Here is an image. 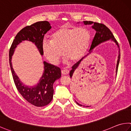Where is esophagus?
<instances>
[{"label": "esophagus", "instance_id": "obj_1", "mask_svg": "<svg viewBox=\"0 0 131 131\" xmlns=\"http://www.w3.org/2000/svg\"><path fill=\"white\" fill-rule=\"evenodd\" d=\"M61 73L63 75H66L69 73V70L68 69H63L61 71Z\"/></svg>", "mask_w": 131, "mask_h": 131}]
</instances>
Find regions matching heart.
<instances>
[{
    "label": "heart",
    "instance_id": "b5f03b06",
    "mask_svg": "<svg viewBox=\"0 0 131 131\" xmlns=\"http://www.w3.org/2000/svg\"><path fill=\"white\" fill-rule=\"evenodd\" d=\"M90 39V33L86 28L62 27L51 35V41H43L42 51L52 63L58 62L62 51L64 54V61L70 59L75 61L84 56L89 47Z\"/></svg>",
    "mask_w": 131,
    "mask_h": 131
}]
</instances>
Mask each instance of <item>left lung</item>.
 Masks as SVG:
<instances>
[{"label": "left lung", "instance_id": "obj_1", "mask_svg": "<svg viewBox=\"0 0 131 131\" xmlns=\"http://www.w3.org/2000/svg\"><path fill=\"white\" fill-rule=\"evenodd\" d=\"M84 23L85 25H93L92 27L93 28L94 30H95L96 32V34L94 35V38L92 41L91 46H90V48L89 50V53L86 56H85L83 58H82L79 61H78L77 63L74 64V65L72 66V69L71 70L70 72V78L72 77L74 72V71L79 66L80 64L82 61V59L86 57L87 56H88L89 54L92 51L93 49L95 47H96L97 45H100V43H103L104 42L108 41V40L111 39L112 41H113L116 45H117L118 48L119 49V45H118L117 41H116V39L115 38V37L113 36V35L111 31V30H109L105 25L102 24V23L92 22V21H84ZM120 50L119 49V51H118V59H117V65H116V73H117L118 64H119L120 59ZM76 103H77L78 105L82 106V105H81V104H80L79 103H78L77 102H76ZM87 107H89V106H87Z\"/></svg>", "mask_w": 131, "mask_h": 131}]
</instances>
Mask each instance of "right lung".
<instances>
[{
  "label": "right lung",
  "instance_id": "obj_1",
  "mask_svg": "<svg viewBox=\"0 0 131 131\" xmlns=\"http://www.w3.org/2000/svg\"><path fill=\"white\" fill-rule=\"evenodd\" d=\"M51 28L47 21H40L26 26L16 34L9 51V66L16 88L26 101L35 106H46L51 101L54 93L53 84L61 76L60 68L44 61L43 73L39 82L37 85L30 87L23 84L16 74L12 66V56L17 45L23 41L34 43L41 55H43L42 43L45 34Z\"/></svg>",
  "mask_w": 131,
  "mask_h": 131
}]
</instances>
